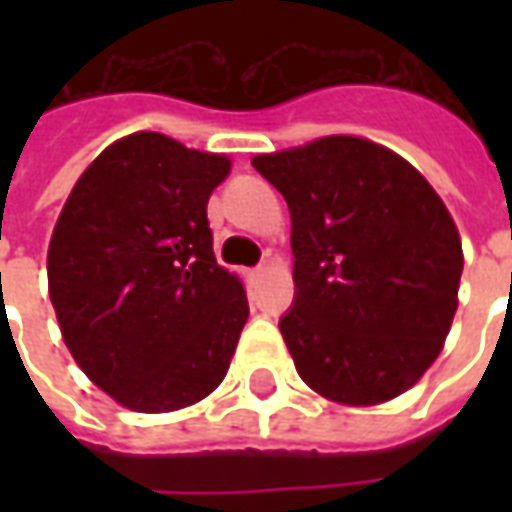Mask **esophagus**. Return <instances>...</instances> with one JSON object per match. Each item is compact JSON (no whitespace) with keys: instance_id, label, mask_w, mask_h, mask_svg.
<instances>
[{"instance_id":"esophagus-1","label":"esophagus","mask_w":512,"mask_h":512,"mask_svg":"<svg viewBox=\"0 0 512 512\" xmlns=\"http://www.w3.org/2000/svg\"><path fill=\"white\" fill-rule=\"evenodd\" d=\"M260 274H263V268H260V266L249 268V279H257V277H260Z\"/></svg>"}]
</instances>
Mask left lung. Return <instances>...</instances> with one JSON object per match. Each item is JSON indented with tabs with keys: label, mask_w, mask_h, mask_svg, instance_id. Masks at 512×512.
I'll return each mask as SVG.
<instances>
[{
	"label": "left lung",
	"mask_w": 512,
	"mask_h": 512,
	"mask_svg": "<svg viewBox=\"0 0 512 512\" xmlns=\"http://www.w3.org/2000/svg\"><path fill=\"white\" fill-rule=\"evenodd\" d=\"M285 197L296 296L279 318L304 384L373 406L414 386L458 310L461 238L408 161L359 136L252 158Z\"/></svg>",
	"instance_id": "8db88e82"
}]
</instances>
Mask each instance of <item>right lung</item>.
<instances>
[{"mask_svg":"<svg viewBox=\"0 0 512 512\" xmlns=\"http://www.w3.org/2000/svg\"><path fill=\"white\" fill-rule=\"evenodd\" d=\"M230 161L139 131L87 167L49 244L62 337L95 386L145 414L222 384L249 301L213 255L208 197Z\"/></svg>","mask_w":512,"mask_h":512,"instance_id":"obj_1","label":"right lung"}]
</instances>
